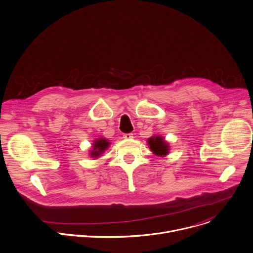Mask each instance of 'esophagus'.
<instances>
[{
	"label": "esophagus",
	"instance_id": "esophagus-1",
	"mask_svg": "<svg viewBox=\"0 0 253 253\" xmlns=\"http://www.w3.org/2000/svg\"><path fill=\"white\" fill-rule=\"evenodd\" d=\"M123 138H124V139H127V140L132 139V138H133V134H132V133H126V134L123 135Z\"/></svg>",
	"mask_w": 253,
	"mask_h": 253
}]
</instances>
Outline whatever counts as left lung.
Listing matches in <instances>:
<instances>
[{"label": "left lung", "mask_w": 253, "mask_h": 253, "mask_svg": "<svg viewBox=\"0 0 253 253\" xmlns=\"http://www.w3.org/2000/svg\"><path fill=\"white\" fill-rule=\"evenodd\" d=\"M150 150L159 157H164L169 153V143L160 135H154L147 140Z\"/></svg>", "instance_id": "1"}]
</instances>
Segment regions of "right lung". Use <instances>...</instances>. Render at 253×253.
Masks as SVG:
<instances>
[{
	"instance_id": "right-lung-1",
	"label": "right lung",
	"mask_w": 253,
	"mask_h": 253,
	"mask_svg": "<svg viewBox=\"0 0 253 253\" xmlns=\"http://www.w3.org/2000/svg\"><path fill=\"white\" fill-rule=\"evenodd\" d=\"M110 144H111V142L104 137L97 138L96 140L93 141L92 148L90 149L89 156L92 158H95V159L99 158L107 150V148L110 146Z\"/></svg>"
}]
</instances>
